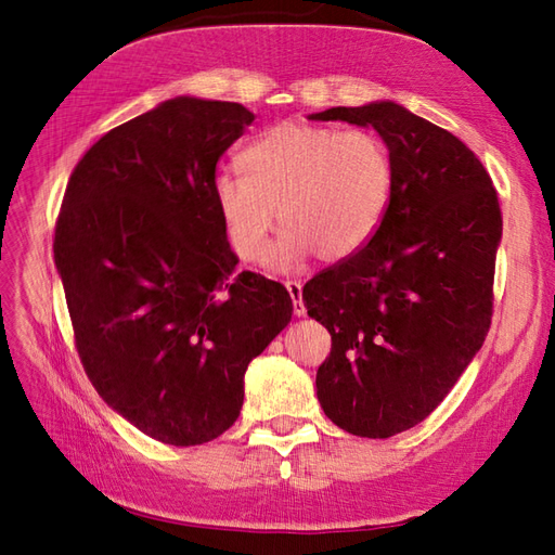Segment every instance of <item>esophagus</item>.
Returning <instances> with one entry per match:
<instances>
[{"instance_id":"1","label":"esophagus","mask_w":555,"mask_h":555,"mask_svg":"<svg viewBox=\"0 0 555 555\" xmlns=\"http://www.w3.org/2000/svg\"><path fill=\"white\" fill-rule=\"evenodd\" d=\"M284 287H287V292L292 296L294 314L296 317H304L306 314V306H304V292H300V284L296 280H287V282H284Z\"/></svg>"}]
</instances>
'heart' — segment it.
<instances>
[{"label":"heart","mask_w":555,"mask_h":555,"mask_svg":"<svg viewBox=\"0 0 555 555\" xmlns=\"http://www.w3.org/2000/svg\"><path fill=\"white\" fill-rule=\"evenodd\" d=\"M241 169L212 180L229 245L261 263L278 210L284 229L271 259L280 268L314 251L324 261L354 255L373 238L393 188L389 147L367 129L282 122L243 150Z\"/></svg>","instance_id":"heart-1"}]
</instances>
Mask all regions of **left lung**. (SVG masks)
Listing matches in <instances>:
<instances>
[{
    "instance_id": "left-lung-1",
    "label": "left lung",
    "mask_w": 555,
    "mask_h": 555,
    "mask_svg": "<svg viewBox=\"0 0 555 555\" xmlns=\"http://www.w3.org/2000/svg\"><path fill=\"white\" fill-rule=\"evenodd\" d=\"M310 120L373 127L391 155L373 238L304 287L308 314L331 333L317 371L324 414L359 438H391L440 405L491 328L498 194L463 141L393 102Z\"/></svg>"
}]
</instances>
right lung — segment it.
<instances>
[{
	"instance_id": "1",
	"label": "right lung",
	"mask_w": 555,
	"mask_h": 555,
	"mask_svg": "<svg viewBox=\"0 0 555 555\" xmlns=\"http://www.w3.org/2000/svg\"><path fill=\"white\" fill-rule=\"evenodd\" d=\"M255 113L176 96L99 139L66 184L55 266L82 367L106 405L164 444L233 426L249 361L292 322L280 282L236 273L217 162Z\"/></svg>"
}]
</instances>
